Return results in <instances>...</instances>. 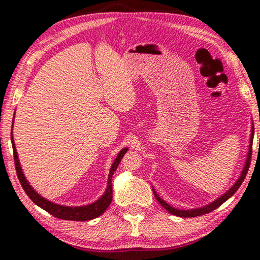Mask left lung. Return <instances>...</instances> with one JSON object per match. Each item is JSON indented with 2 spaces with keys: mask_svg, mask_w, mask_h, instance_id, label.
I'll return each instance as SVG.
<instances>
[{
  "mask_svg": "<svg viewBox=\"0 0 260 260\" xmlns=\"http://www.w3.org/2000/svg\"><path fill=\"white\" fill-rule=\"evenodd\" d=\"M253 133H254V128L252 126V129H251V136H250V146H249V151H248V157H246V160H245V164L243 170H242L240 178L237 179V181L234 183V186H232V188L230 190H227L225 193H223L222 196H220L219 199H217L215 201H213L212 203H210L209 205L203 206V208H200V209H191V210H179V209H175L173 206H171L170 204H167L165 201H162L159 196L157 195L155 189H152L153 190V195H155L156 200L159 202V204L164 208L166 211H169L171 214H174V215H178V217H181V218H192V217H200V215H203L205 213H209L211 211L215 210L217 208H219L220 205L222 203H225V202L231 199V197L234 195V193L237 191V189L240 188V186L242 184V182L244 181V179L246 177V173H248L249 171V166H250V162H251V153H252V141H253Z\"/></svg>",
  "mask_w": 260,
  "mask_h": 260,
  "instance_id": "left-lung-1",
  "label": "left lung"
}]
</instances>
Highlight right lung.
<instances>
[{
    "label": "right lung",
    "instance_id": "obj_1",
    "mask_svg": "<svg viewBox=\"0 0 260 260\" xmlns=\"http://www.w3.org/2000/svg\"><path fill=\"white\" fill-rule=\"evenodd\" d=\"M14 118H15V116H14ZM11 143H12V149H14L17 177H18V179H19L21 187H23L25 192L27 193V196L34 202L35 204H37L38 206H40L41 209L46 210L47 212H49L50 214L54 215V217L59 218V219H64V220H74V221H86V220H91V219L100 217L101 214L105 212V210L109 208V205L111 204V201H112V183H111L112 175H113L114 171L117 170L119 162L121 161V158L124 157V155L127 152V148H124L119 153H118L117 158L114 159L113 164L111 165V169H110V173L108 177L107 189H105V192L103 193V196L101 197L100 200H98L96 202H94V203H91L89 205L64 206V205L55 204V203H52V202L46 200L45 197L39 195V193L35 191L32 187H30V184L28 183L27 180H26L25 175L23 173V170H21L20 164H19V159H18V155H17L14 138H12V132H11Z\"/></svg>",
    "mask_w": 260,
    "mask_h": 260
}]
</instances>
